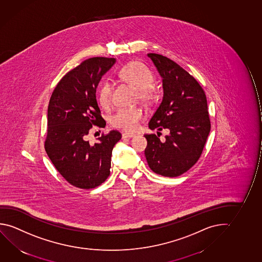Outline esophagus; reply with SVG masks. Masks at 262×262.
<instances>
[{
    "mask_svg": "<svg viewBox=\"0 0 262 262\" xmlns=\"http://www.w3.org/2000/svg\"><path fill=\"white\" fill-rule=\"evenodd\" d=\"M135 137V134H133V133H122V138L125 139V138H133Z\"/></svg>",
    "mask_w": 262,
    "mask_h": 262,
    "instance_id": "esophagus-1",
    "label": "esophagus"
}]
</instances>
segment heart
Wrapping results in <instances>:
<instances>
[{"instance_id":"heart-1","label":"heart","mask_w":262,"mask_h":262,"mask_svg":"<svg viewBox=\"0 0 262 262\" xmlns=\"http://www.w3.org/2000/svg\"><path fill=\"white\" fill-rule=\"evenodd\" d=\"M121 81H125L136 90L135 99L144 104H152L156 94L152 88L155 76L152 72L140 61H132L124 65L118 73ZM97 99L102 108H109L112 102V85L109 81H101L98 91ZM144 114L141 108H125L117 111L111 117V123L118 129L133 132L137 129Z\"/></svg>"}]
</instances>
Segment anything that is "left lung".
<instances>
[{"instance_id": "left-lung-1", "label": "left lung", "mask_w": 262, "mask_h": 262, "mask_svg": "<svg viewBox=\"0 0 262 262\" xmlns=\"http://www.w3.org/2000/svg\"><path fill=\"white\" fill-rule=\"evenodd\" d=\"M162 77L163 99L149 122L150 129H169L165 141L145 134L147 162L155 173L178 177L202 155L210 130L205 93L193 76L169 58L148 53Z\"/></svg>"}]
</instances>
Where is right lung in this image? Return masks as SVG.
<instances>
[{
    "mask_svg": "<svg viewBox=\"0 0 262 262\" xmlns=\"http://www.w3.org/2000/svg\"><path fill=\"white\" fill-rule=\"evenodd\" d=\"M115 61L106 57L82 61L60 79L49 102L45 150L60 175L80 189L96 188L107 180L113 147L121 140L118 130L102 134L95 142L88 140L93 125H106L95 93Z\"/></svg>",
    "mask_w": 262,
    "mask_h": 262,
    "instance_id": "right-lung-1",
    "label": "right lung"
}]
</instances>
